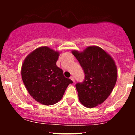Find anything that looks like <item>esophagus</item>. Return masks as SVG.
Instances as JSON below:
<instances>
[{
  "mask_svg": "<svg viewBox=\"0 0 135 135\" xmlns=\"http://www.w3.org/2000/svg\"><path fill=\"white\" fill-rule=\"evenodd\" d=\"M70 79H71V80H72V81H73V82H74H74H75V79H74V77H73V76H72V77H70Z\"/></svg>",
  "mask_w": 135,
  "mask_h": 135,
  "instance_id": "esophagus-1",
  "label": "esophagus"
}]
</instances>
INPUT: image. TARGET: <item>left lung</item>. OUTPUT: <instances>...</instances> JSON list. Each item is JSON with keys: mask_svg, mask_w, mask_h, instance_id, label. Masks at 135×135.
<instances>
[{"mask_svg": "<svg viewBox=\"0 0 135 135\" xmlns=\"http://www.w3.org/2000/svg\"><path fill=\"white\" fill-rule=\"evenodd\" d=\"M85 74L83 83L75 86L79 99L84 106L93 108L102 104L109 97L117 79V70L114 59L98 46H88L80 52L72 50Z\"/></svg>", "mask_w": 135, "mask_h": 135, "instance_id": "8db88e82", "label": "left lung"}]
</instances>
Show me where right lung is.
Segmentation results:
<instances>
[{
    "mask_svg": "<svg viewBox=\"0 0 135 135\" xmlns=\"http://www.w3.org/2000/svg\"><path fill=\"white\" fill-rule=\"evenodd\" d=\"M59 56V51L42 46L31 52L22 64L21 78L26 89L35 101L42 105L58 103L73 83L56 64Z\"/></svg>",
    "mask_w": 135,
    "mask_h": 135,
    "instance_id": "add662e5",
    "label": "right lung"
}]
</instances>
